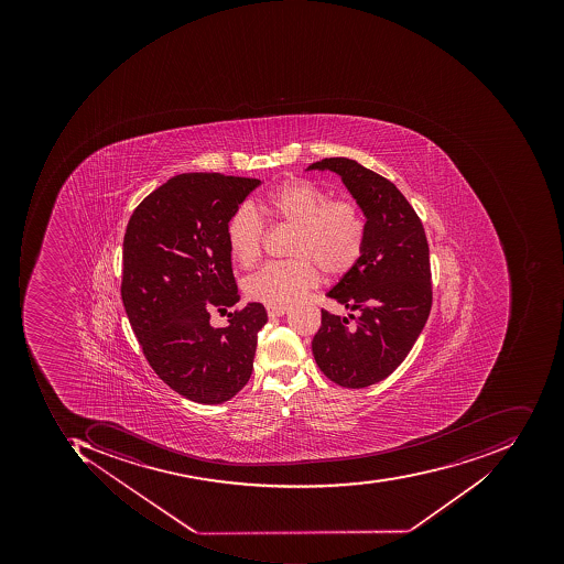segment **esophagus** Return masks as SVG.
Segmentation results:
<instances>
[{
  "label": "esophagus",
  "mask_w": 564,
  "mask_h": 564,
  "mask_svg": "<svg viewBox=\"0 0 564 564\" xmlns=\"http://www.w3.org/2000/svg\"><path fill=\"white\" fill-rule=\"evenodd\" d=\"M265 310H268L269 317H281V315H284V313L288 312V305L283 306H265Z\"/></svg>",
  "instance_id": "1"
}]
</instances>
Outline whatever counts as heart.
<instances>
[{
  "label": "heart",
  "mask_w": 564,
  "mask_h": 564,
  "mask_svg": "<svg viewBox=\"0 0 564 564\" xmlns=\"http://www.w3.org/2000/svg\"><path fill=\"white\" fill-rule=\"evenodd\" d=\"M259 214L293 229L283 262H271L247 278L243 288L252 300L283 306L315 286L322 269L327 276L347 273L365 254L368 225L356 199L330 198V193L303 177L274 186L258 202ZM264 221L252 208L240 207L227 225L229 251L240 268L249 269L264 249Z\"/></svg>",
  "instance_id": "heart-1"
}]
</instances>
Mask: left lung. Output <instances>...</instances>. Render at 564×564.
<instances>
[{"mask_svg":"<svg viewBox=\"0 0 564 564\" xmlns=\"http://www.w3.org/2000/svg\"><path fill=\"white\" fill-rule=\"evenodd\" d=\"M308 170L340 174L366 215L365 254L327 296L346 308H322L312 349L328 380L344 388L384 380L409 356L432 308L431 256L424 225L387 177L346 158L313 162Z\"/></svg>","mask_w":564,"mask_h":564,"instance_id":"1","label":"left lung"}]
</instances>
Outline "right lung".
<instances>
[{
  "mask_svg": "<svg viewBox=\"0 0 564 564\" xmlns=\"http://www.w3.org/2000/svg\"><path fill=\"white\" fill-rule=\"evenodd\" d=\"M254 177L186 173L145 196L123 237L122 300L151 368L181 397L218 405L251 378L268 313L247 303L227 327L212 310L240 300L227 225L258 188Z\"/></svg>",
  "mask_w": 564,
  "mask_h": 564,
  "instance_id": "1",
  "label": "right lung"
}]
</instances>
